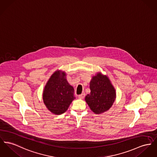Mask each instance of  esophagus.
I'll return each mask as SVG.
<instances>
[{
  "instance_id": "obj_1",
  "label": "esophagus",
  "mask_w": 157,
  "mask_h": 157,
  "mask_svg": "<svg viewBox=\"0 0 157 157\" xmlns=\"http://www.w3.org/2000/svg\"><path fill=\"white\" fill-rule=\"evenodd\" d=\"M84 96H85V94H79V95H78V98H79L80 99H83L84 98Z\"/></svg>"
}]
</instances>
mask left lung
I'll return each mask as SVG.
<instances>
[{"label":"left lung","mask_w":157,"mask_h":157,"mask_svg":"<svg viewBox=\"0 0 157 157\" xmlns=\"http://www.w3.org/2000/svg\"><path fill=\"white\" fill-rule=\"evenodd\" d=\"M90 94L85 100L95 114H101L108 110L115 99V90L106 75L98 74L90 83Z\"/></svg>","instance_id":"obj_1"}]
</instances>
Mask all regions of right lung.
Returning a JSON list of instances; mask_svg holds the SVG:
<instances>
[{"instance_id": "add662e5", "label": "right lung", "mask_w": 157, "mask_h": 157, "mask_svg": "<svg viewBox=\"0 0 157 157\" xmlns=\"http://www.w3.org/2000/svg\"><path fill=\"white\" fill-rule=\"evenodd\" d=\"M74 99V88L66 79L64 72L57 71L53 74L46 84L43 99L48 109L53 114L65 113Z\"/></svg>"}]
</instances>
